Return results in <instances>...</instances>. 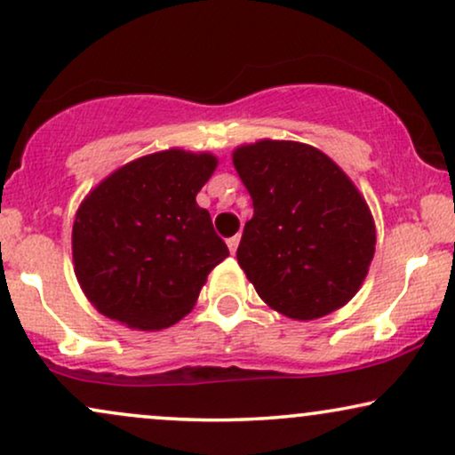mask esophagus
Instances as JSON below:
<instances>
[{"label": "esophagus", "mask_w": 455, "mask_h": 455, "mask_svg": "<svg viewBox=\"0 0 455 455\" xmlns=\"http://www.w3.org/2000/svg\"><path fill=\"white\" fill-rule=\"evenodd\" d=\"M238 243H240V234H236V236H232V238H228V249H229V253H236Z\"/></svg>", "instance_id": "1"}]
</instances>
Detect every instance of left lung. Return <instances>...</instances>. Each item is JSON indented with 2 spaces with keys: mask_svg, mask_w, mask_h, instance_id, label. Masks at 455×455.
Segmentation results:
<instances>
[{
  "mask_svg": "<svg viewBox=\"0 0 455 455\" xmlns=\"http://www.w3.org/2000/svg\"><path fill=\"white\" fill-rule=\"evenodd\" d=\"M253 200L238 263L263 301L295 321L346 306L375 253V223L355 183L312 145L263 139L234 151Z\"/></svg>",
  "mask_w": 455,
  "mask_h": 455,
  "instance_id": "1",
  "label": "left lung"
}]
</instances>
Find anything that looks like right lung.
<instances>
[{
  "label": "right lung",
  "mask_w": 455,
  "mask_h": 455,
  "mask_svg": "<svg viewBox=\"0 0 455 455\" xmlns=\"http://www.w3.org/2000/svg\"><path fill=\"white\" fill-rule=\"evenodd\" d=\"M217 168L211 154L168 149L100 181L73 221L77 283L100 314L131 329H166L192 310L229 255L196 196Z\"/></svg>",
  "instance_id": "add662e5"
}]
</instances>
